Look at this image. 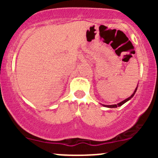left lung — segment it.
I'll return each mask as SVG.
<instances>
[{"label": "left lung", "instance_id": "obj_1", "mask_svg": "<svg viewBox=\"0 0 158 158\" xmlns=\"http://www.w3.org/2000/svg\"><path fill=\"white\" fill-rule=\"evenodd\" d=\"M137 89H138V87H137V88L135 89V92H133V94H132V95H131L130 97H128V98H126V99H125V100H124V101H122V102H121L118 103L117 105H111V106H106V105H102V106H106V107H107V108H117V107H119V106H122V105H123V104H125V102H127L129 101V100H130L131 98L132 97L134 96V95H135V92H136V91H137Z\"/></svg>", "mask_w": 158, "mask_h": 158}]
</instances>
